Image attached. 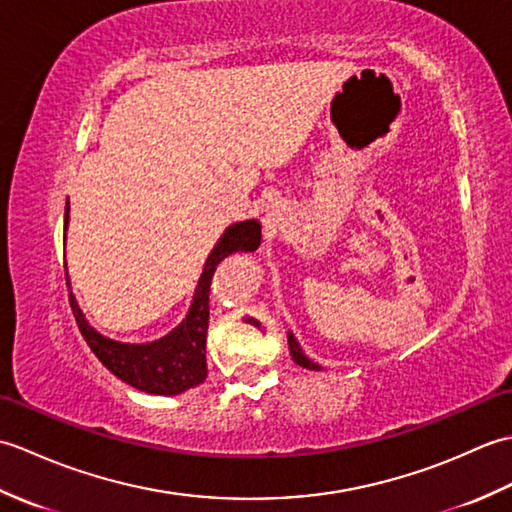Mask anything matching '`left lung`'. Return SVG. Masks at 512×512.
<instances>
[{"mask_svg": "<svg viewBox=\"0 0 512 512\" xmlns=\"http://www.w3.org/2000/svg\"><path fill=\"white\" fill-rule=\"evenodd\" d=\"M288 343H290V354H292V358H295L297 361V365H301V367H308V369H319V365L317 363H312L310 358L301 352V347H299V343H297V339L295 336H288Z\"/></svg>", "mask_w": 512, "mask_h": 512, "instance_id": "left-lung-1", "label": "left lung"}]
</instances>
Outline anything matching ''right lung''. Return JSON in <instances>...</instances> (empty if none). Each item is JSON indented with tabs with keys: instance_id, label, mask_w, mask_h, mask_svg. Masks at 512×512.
<instances>
[{
	"instance_id": "right-lung-1",
	"label": "right lung",
	"mask_w": 512,
	"mask_h": 512,
	"mask_svg": "<svg viewBox=\"0 0 512 512\" xmlns=\"http://www.w3.org/2000/svg\"><path fill=\"white\" fill-rule=\"evenodd\" d=\"M65 228H68V209H65ZM259 242H262V228L257 220H246L226 228V233L206 259L187 319L182 321L180 328L156 343L127 345L105 339L83 319L70 292V308L83 339L112 374L147 394H182V391L204 383L206 372H209L206 369V332H209V292L213 273L224 257L237 253V250H257Z\"/></svg>"
}]
</instances>
